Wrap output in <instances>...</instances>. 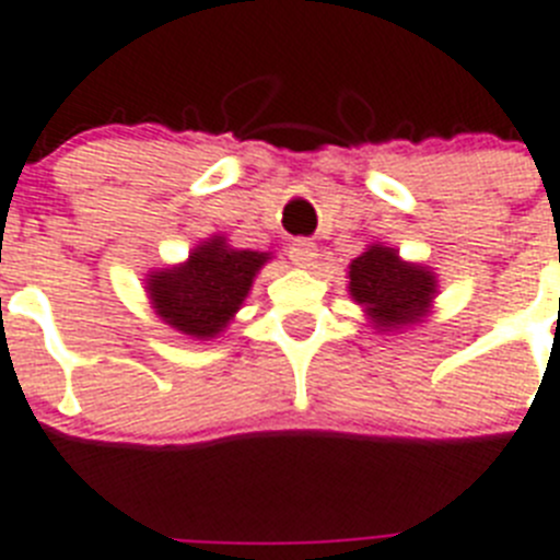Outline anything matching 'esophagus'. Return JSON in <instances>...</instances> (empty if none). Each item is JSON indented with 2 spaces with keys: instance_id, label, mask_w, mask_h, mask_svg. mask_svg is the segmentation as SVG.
<instances>
[{
  "instance_id": "esophagus-1",
  "label": "esophagus",
  "mask_w": 560,
  "mask_h": 560,
  "mask_svg": "<svg viewBox=\"0 0 560 560\" xmlns=\"http://www.w3.org/2000/svg\"><path fill=\"white\" fill-rule=\"evenodd\" d=\"M288 256L295 267H313V261L318 258V247L310 238H295L288 247Z\"/></svg>"
}]
</instances>
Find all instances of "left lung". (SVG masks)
Returning a JSON list of instances; mask_svg holds the SVG:
<instances>
[{"label":"left lung","instance_id":"left-lung-1","mask_svg":"<svg viewBox=\"0 0 560 560\" xmlns=\"http://www.w3.org/2000/svg\"><path fill=\"white\" fill-rule=\"evenodd\" d=\"M352 299L373 316L375 327H404L424 316L435 293L430 270L407 265L393 247L373 244L350 265Z\"/></svg>","mask_w":560,"mask_h":560}]
</instances>
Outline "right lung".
I'll list each match as a JSON object with an SVG mask.
<instances>
[{
  "label": "right lung",
  "instance_id": "1",
  "mask_svg": "<svg viewBox=\"0 0 560 560\" xmlns=\"http://www.w3.org/2000/svg\"><path fill=\"white\" fill-rule=\"evenodd\" d=\"M267 253L233 250L224 238L201 244L185 265L150 276L148 293L164 322L192 338H213L228 327Z\"/></svg>",
  "mask_w": 560,
  "mask_h": 560
}]
</instances>
